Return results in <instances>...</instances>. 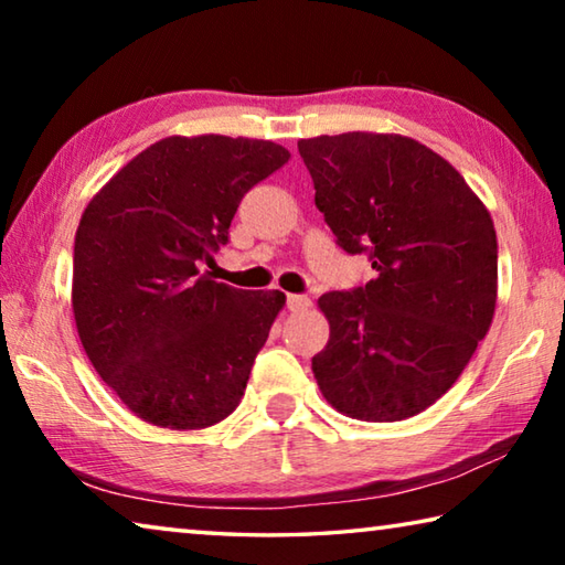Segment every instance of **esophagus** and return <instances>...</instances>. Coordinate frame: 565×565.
Wrapping results in <instances>:
<instances>
[{
    "mask_svg": "<svg viewBox=\"0 0 565 565\" xmlns=\"http://www.w3.org/2000/svg\"><path fill=\"white\" fill-rule=\"evenodd\" d=\"M309 306H311L309 296H303V294L286 296V309H289V311H303V309H309Z\"/></svg>",
    "mask_w": 565,
    "mask_h": 565,
    "instance_id": "34e87169",
    "label": "esophagus"
}]
</instances>
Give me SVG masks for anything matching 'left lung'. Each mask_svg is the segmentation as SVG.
<instances>
[{
  "label": "left lung",
  "instance_id": "1",
  "mask_svg": "<svg viewBox=\"0 0 565 565\" xmlns=\"http://www.w3.org/2000/svg\"><path fill=\"white\" fill-rule=\"evenodd\" d=\"M299 154L337 244L376 269L319 299L331 327L311 359L321 394L359 420L416 416L456 384L493 321L489 209L444 157L401 134L301 139Z\"/></svg>",
  "mask_w": 565,
  "mask_h": 565
}]
</instances>
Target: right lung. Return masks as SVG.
<instances>
[{"label": "right lung", "mask_w": 565, "mask_h": 565, "mask_svg": "<svg viewBox=\"0 0 565 565\" xmlns=\"http://www.w3.org/2000/svg\"><path fill=\"white\" fill-rule=\"evenodd\" d=\"M262 139L167 137L84 209L72 306L82 347L147 424L206 428L244 396L281 291H242L199 271L228 242L248 189L289 161Z\"/></svg>", "instance_id": "obj_1"}]
</instances>
